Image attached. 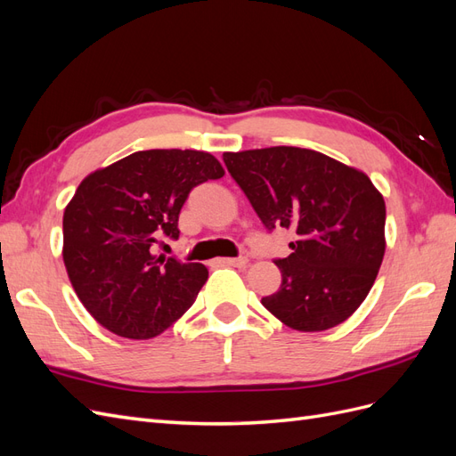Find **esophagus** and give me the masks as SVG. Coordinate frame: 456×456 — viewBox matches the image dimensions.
I'll list each match as a JSON object with an SVG mask.
<instances>
[{
  "mask_svg": "<svg viewBox=\"0 0 456 456\" xmlns=\"http://www.w3.org/2000/svg\"><path fill=\"white\" fill-rule=\"evenodd\" d=\"M216 265L218 266H238L243 268L249 265V258L247 256H238V258H216Z\"/></svg>",
  "mask_w": 456,
  "mask_h": 456,
  "instance_id": "34e87169",
  "label": "esophagus"
}]
</instances>
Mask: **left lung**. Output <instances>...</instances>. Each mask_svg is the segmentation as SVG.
Returning <instances> with one entry per match:
<instances>
[{"instance_id":"left-lung-1","label":"left lung","mask_w":456,"mask_h":456,"mask_svg":"<svg viewBox=\"0 0 456 456\" xmlns=\"http://www.w3.org/2000/svg\"><path fill=\"white\" fill-rule=\"evenodd\" d=\"M223 158L265 228L297 233L293 253L273 260L281 285L262 306L305 333L348 320L375 283L386 249V205L369 176L295 146Z\"/></svg>"}]
</instances>
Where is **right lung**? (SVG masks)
<instances>
[{"mask_svg": "<svg viewBox=\"0 0 456 456\" xmlns=\"http://www.w3.org/2000/svg\"><path fill=\"white\" fill-rule=\"evenodd\" d=\"M223 175L207 151L144 150L84 178L64 209L62 258L81 305L102 327L144 340L194 305L209 272L154 255V247L178 240L191 188Z\"/></svg>", "mask_w": 456, "mask_h": 456, "instance_id": "obj_1", "label": "right lung"}]
</instances>
